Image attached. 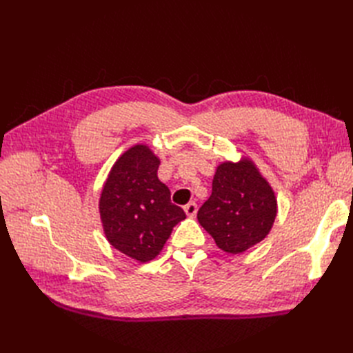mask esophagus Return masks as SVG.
Instances as JSON below:
<instances>
[{"mask_svg": "<svg viewBox=\"0 0 353 353\" xmlns=\"http://www.w3.org/2000/svg\"><path fill=\"white\" fill-rule=\"evenodd\" d=\"M184 210H185V213H187V216L188 218H194L196 216V213H197V205L194 201H190L188 205H185L184 206Z\"/></svg>", "mask_w": 353, "mask_h": 353, "instance_id": "esophagus-1", "label": "esophagus"}]
</instances>
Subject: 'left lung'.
I'll return each instance as SVG.
<instances>
[{
  "label": "left lung",
  "mask_w": 353,
  "mask_h": 353,
  "mask_svg": "<svg viewBox=\"0 0 353 353\" xmlns=\"http://www.w3.org/2000/svg\"><path fill=\"white\" fill-rule=\"evenodd\" d=\"M279 212L276 197L249 157L216 166L212 194L197 212L200 225L225 253L239 254L268 236Z\"/></svg>",
  "instance_id": "8db88e82"
}]
</instances>
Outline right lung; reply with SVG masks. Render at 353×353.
Wrapping results in <instances>:
<instances>
[{"label":"right lung","mask_w":353,"mask_h":353,"mask_svg":"<svg viewBox=\"0 0 353 353\" xmlns=\"http://www.w3.org/2000/svg\"><path fill=\"white\" fill-rule=\"evenodd\" d=\"M159 165L160 159L147 144L130 147L112 166L99 200L105 239L116 250L143 263L162 252L172 228L185 219L157 178Z\"/></svg>","instance_id":"1"}]
</instances>
